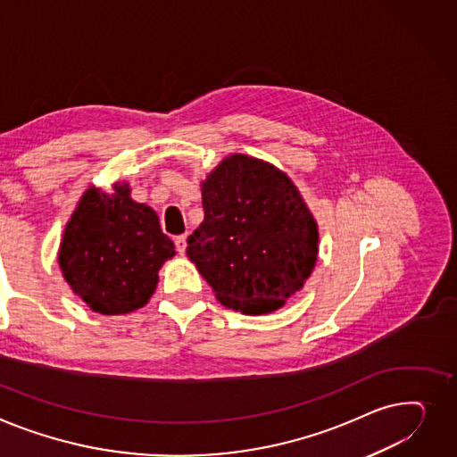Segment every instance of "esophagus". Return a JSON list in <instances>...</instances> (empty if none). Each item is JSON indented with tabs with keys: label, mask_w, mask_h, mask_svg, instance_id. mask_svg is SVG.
<instances>
[{
	"label": "esophagus",
	"mask_w": 457,
	"mask_h": 457,
	"mask_svg": "<svg viewBox=\"0 0 457 457\" xmlns=\"http://www.w3.org/2000/svg\"><path fill=\"white\" fill-rule=\"evenodd\" d=\"M174 245H176V250L179 255L186 253V248H187V237L186 235H179L174 238Z\"/></svg>",
	"instance_id": "1"
}]
</instances>
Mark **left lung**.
Returning a JSON list of instances; mask_svg holds the SVG:
<instances>
[{
  "instance_id": "left-lung-1",
  "label": "left lung",
  "mask_w": 457,
  "mask_h": 457,
  "mask_svg": "<svg viewBox=\"0 0 457 457\" xmlns=\"http://www.w3.org/2000/svg\"><path fill=\"white\" fill-rule=\"evenodd\" d=\"M202 205L204 222L187 238V257L224 307L273 312L311 278L318 224L278 167L231 154L202 181Z\"/></svg>"
}]
</instances>
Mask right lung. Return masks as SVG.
<instances>
[{
    "label": "right lung",
    "mask_w": 457,
    "mask_h": 457,
    "mask_svg": "<svg viewBox=\"0 0 457 457\" xmlns=\"http://www.w3.org/2000/svg\"><path fill=\"white\" fill-rule=\"evenodd\" d=\"M176 255L156 211L130 198L129 184L108 195L89 187L64 229L58 264L71 290L99 314L145 307L162 264Z\"/></svg>",
    "instance_id": "right-lung-1"
}]
</instances>
